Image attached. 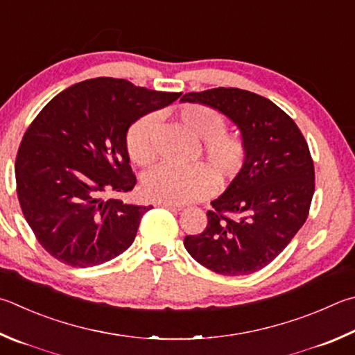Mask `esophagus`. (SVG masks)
I'll list each match as a JSON object with an SVG mask.
<instances>
[{
	"label": "esophagus",
	"mask_w": 355,
	"mask_h": 355,
	"mask_svg": "<svg viewBox=\"0 0 355 355\" xmlns=\"http://www.w3.org/2000/svg\"><path fill=\"white\" fill-rule=\"evenodd\" d=\"M161 208H167V209H172V211H182L184 206L183 205H178V203H169V202H158L157 203Z\"/></svg>",
	"instance_id": "obj_1"
}]
</instances>
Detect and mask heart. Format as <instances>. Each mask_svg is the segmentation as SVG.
Here are the masks:
<instances>
[{
  "label": "heart",
  "mask_w": 355,
  "mask_h": 355,
  "mask_svg": "<svg viewBox=\"0 0 355 355\" xmlns=\"http://www.w3.org/2000/svg\"><path fill=\"white\" fill-rule=\"evenodd\" d=\"M175 118L192 138L198 139L196 159L203 164L183 169L159 166L143 180V194L153 202L188 203L211 194L217 186H227L239 175L247 158L243 141L227 132V121L216 108L189 104L178 108ZM157 119L153 114L141 116L128 127L125 149L137 166H149L155 159Z\"/></svg>",
  "instance_id": "heart-1"
}]
</instances>
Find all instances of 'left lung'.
Segmentation results:
<instances>
[{
	"label": "left lung",
	"mask_w": 355,
	"mask_h": 355,
	"mask_svg": "<svg viewBox=\"0 0 355 355\" xmlns=\"http://www.w3.org/2000/svg\"><path fill=\"white\" fill-rule=\"evenodd\" d=\"M241 128L247 158L223 194L211 202L203 233L184 248L218 275H251L268 266L304 225L315 191L313 159L298 125L278 105L241 88L186 93Z\"/></svg>",
	"instance_id": "left-lung-1"
}]
</instances>
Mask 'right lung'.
<instances>
[{
    "mask_svg": "<svg viewBox=\"0 0 355 355\" xmlns=\"http://www.w3.org/2000/svg\"><path fill=\"white\" fill-rule=\"evenodd\" d=\"M180 94L96 77L63 89L32 121L15 159L17 196L37 241L57 261L101 266L133 243L152 206L114 197L137 184L125 135Z\"/></svg>",
    "mask_w": 355,
    "mask_h": 355,
    "instance_id": "add662e5",
    "label": "right lung"
}]
</instances>
